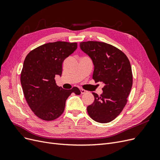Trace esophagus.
<instances>
[{
    "label": "esophagus",
    "mask_w": 160,
    "mask_h": 160,
    "mask_svg": "<svg viewBox=\"0 0 160 160\" xmlns=\"http://www.w3.org/2000/svg\"><path fill=\"white\" fill-rule=\"evenodd\" d=\"M88 93V91H85V89H81V94H85V93Z\"/></svg>",
    "instance_id": "esophagus-1"
}]
</instances>
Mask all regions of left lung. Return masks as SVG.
<instances>
[{
  "mask_svg": "<svg viewBox=\"0 0 160 160\" xmlns=\"http://www.w3.org/2000/svg\"><path fill=\"white\" fill-rule=\"evenodd\" d=\"M81 49L93 61V79L103 82V93L94 95V102L87 109L91 119L109 123L122 112L132 88L133 75L130 62L125 53L115 47L99 41L80 43Z\"/></svg>",
  "mask_w": 160,
  "mask_h": 160,
  "instance_id": "left-lung-1",
  "label": "left lung"
}]
</instances>
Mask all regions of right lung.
<instances>
[{"label": "right lung", "instance_id": "right-lung-1", "mask_svg": "<svg viewBox=\"0 0 160 160\" xmlns=\"http://www.w3.org/2000/svg\"><path fill=\"white\" fill-rule=\"evenodd\" d=\"M77 48V42L57 41L37 47L27 55L21 83L27 102L33 113L45 121H52L63 113L68 97L80 90L74 87L63 89L57 86L56 75L61 76L62 65Z\"/></svg>", "mask_w": 160, "mask_h": 160}]
</instances>
